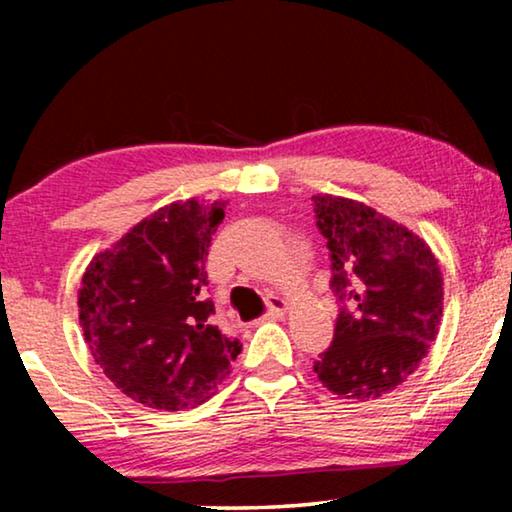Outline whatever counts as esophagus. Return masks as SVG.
<instances>
[{
	"instance_id": "obj_1",
	"label": "esophagus",
	"mask_w": 512,
	"mask_h": 512,
	"mask_svg": "<svg viewBox=\"0 0 512 512\" xmlns=\"http://www.w3.org/2000/svg\"><path fill=\"white\" fill-rule=\"evenodd\" d=\"M268 314H265V319H282L286 310H289V300L282 298V296H270L268 298Z\"/></svg>"
}]
</instances>
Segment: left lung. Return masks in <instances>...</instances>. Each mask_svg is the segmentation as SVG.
I'll use <instances>...</instances> for the list:
<instances>
[{"mask_svg":"<svg viewBox=\"0 0 512 512\" xmlns=\"http://www.w3.org/2000/svg\"><path fill=\"white\" fill-rule=\"evenodd\" d=\"M342 307L331 347L314 361L342 398H377L419 368L443 321V272L429 244L359 200L314 195Z\"/></svg>","mask_w":512,"mask_h":512,"instance_id":"8db88e82","label":"left lung"}]
</instances>
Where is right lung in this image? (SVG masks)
<instances>
[{"label":"right lung","instance_id":"1","mask_svg":"<svg viewBox=\"0 0 512 512\" xmlns=\"http://www.w3.org/2000/svg\"><path fill=\"white\" fill-rule=\"evenodd\" d=\"M223 209V200L195 198L160 207L83 272V340L104 375L146 408L205 403L242 352L209 321L205 258Z\"/></svg>","mask_w":512,"mask_h":512}]
</instances>
